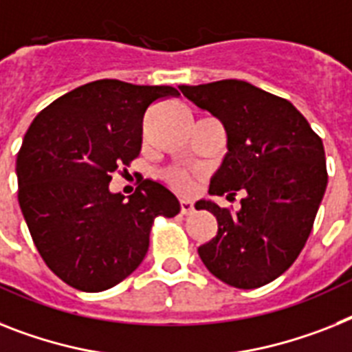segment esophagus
<instances>
[{"mask_svg":"<svg viewBox=\"0 0 352 352\" xmlns=\"http://www.w3.org/2000/svg\"><path fill=\"white\" fill-rule=\"evenodd\" d=\"M194 212V203L190 199H182V214L188 216Z\"/></svg>","mask_w":352,"mask_h":352,"instance_id":"34e87169","label":"esophagus"}]
</instances>
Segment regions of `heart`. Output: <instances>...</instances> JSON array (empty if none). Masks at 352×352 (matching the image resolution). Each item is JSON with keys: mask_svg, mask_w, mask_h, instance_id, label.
I'll return each instance as SVG.
<instances>
[{"mask_svg": "<svg viewBox=\"0 0 352 352\" xmlns=\"http://www.w3.org/2000/svg\"><path fill=\"white\" fill-rule=\"evenodd\" d=\"M173 182L182 188L190 187V176L187 173H174L173 174Z\"/></svg>", "mask_w": 352, "mask_h": 352, "instance_id": "obj_1", "label": "heart"}]
</instances>
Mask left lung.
Returning a JSON list of instances; mask_svg holds the SVG:
<instances>
[{"instance_id": "obj_1", "label": "left lung", "mask_w": 352, "mask_h": 352, "mask_svg": "<svg viewBox=\"0 0 352 352\" xmlns=\"http://www.w3.org/2000/svg\"><path fill=\"white\" fill-rule=\"evenodd\" d=\"M179 89L226 131V155L208 194L245 192L237 212L212 199L196 203L217 219L216 237L197 254L228 286H264L292 266L309 237L327 187L324 144L289 100L245 80Z\"/></svg>"}]
</instances>
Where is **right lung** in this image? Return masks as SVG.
<instances>
[{
    "label": "right lung",
    "mask_w": 352,
    "mask_h": 352,
    "mask_svg": "<svg viewBox=\"0 0 352 352\" xmlns=\"http://www.w3.org/2000/svg\"><path fill=\"white\" fill-rule=\"evenodd\" d=\"M176 95L173 86L102 78L54 100L26 131L19 207L46 266L75 289L122 283L144 261L155 217L179 212L178 197L153 179L127 199L109 190L111 174L140 155L145 109Z\"/></svg>",
    "instance_id": "right-lung-1"
}]
</instances>
